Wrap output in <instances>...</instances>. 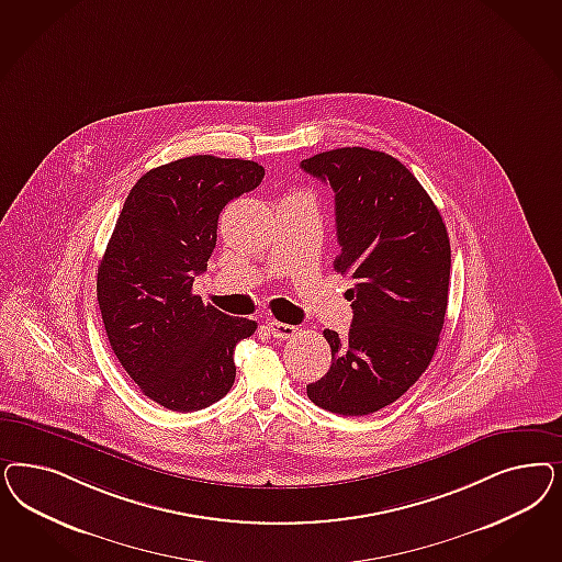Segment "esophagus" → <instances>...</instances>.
<instances>
[{"mask_svg": "<svg viewBox=\"0 0 562 562\" xmlns=\"http://www.w3.org/2000/svg\"><path fill=\"white\" fill-rule=\"evenodd\" d=\"M267 328L271 330L272 337H277V339H291L295 335V330H297L295 326L285 325V323H279V321H269Z\"/></svg>", "mask_w": 562, "mask_h": 562, "instance_id": "1", "label": "esophagus"}]
</instances>
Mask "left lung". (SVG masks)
Returning a JSON list of instances; mask_svg holds the SVG:
<instances>
[{
    "label": "left lung",
    "mask_w": 562,
    "mask_h": 562,
    "mask_svg": "<svg viewBox=\"0 0 562 562\" xmlns=\"http://www.w3.org/2000/svg\"><path fill=\"white\" fill-rule=\"evenodd\" d=\"M302 169L335 192V271L353 281L345 293L349 333H323L330 368L306 393L326 412L368 416L432 362L449 302V234L416 176L386 153L345 146L304 159Z\"/></svg>",
    "instance_id": "1"
}]
</instances>
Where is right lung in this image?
<instances>
[{"label": "right lung", "mask_w": 562, "mask_h": 562, "mask_svg": "<svg viewBox=\"0 0 562 562\" xmlns=\"http://www.w3.org/2000/svg\"><path fill=\"white\" fill-rule=\"evenodd\" d=\"M265 167L194 155L146 171L130 190L97 272V300L115 358L146 397L196 412L236 381V345L256 323L202 304L206 271L227 202L254 190Z\"/></svg>", "instance_id": "1"}]
</instances>
